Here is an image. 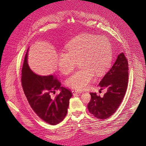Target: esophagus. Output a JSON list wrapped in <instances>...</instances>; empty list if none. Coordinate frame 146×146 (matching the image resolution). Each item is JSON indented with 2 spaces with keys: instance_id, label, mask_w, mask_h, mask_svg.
<instances>
[{
  "instance_id": "obj_1",
  "label": "esophagus",
  "mask_w": 146,
  "mask_h": 146,
  "mask_svg": "<svg viewBox=\"0 0 146 146\" xmlns=\"http://www.w3.org/2000/svg\"><path fill=\"white\" fill-rule=\"evenodd\" d=\"M72 93H73V95H76V94H81V93H82V92L78 91V90H73V91H72Z\"/></svg>"
}]
</instances>
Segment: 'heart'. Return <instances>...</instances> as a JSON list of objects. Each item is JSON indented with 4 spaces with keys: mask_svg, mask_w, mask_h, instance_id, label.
<instances>
[{
    "mask_svg": "<svg viewBox=\"0 0 146 146\" xmlns=\"http://www.w3.org/2000/svg\"><path fill=\"white\" fill-rule=\"evenodd\" d=\"M67 53L60 52L58 64L63 74L72 72L77 64L81 68L70 76L67 85L73 89H86L97 76L109 68L111 60V46L105 36L84 34L73 39L67 45Z\"/></svg>",
    "mask_w": 146,
    "mask_h": 146,
    "instance_id": "heart-1",
    "label": "heart"
}]
</instances>
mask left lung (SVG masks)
Here are the masks:
<instances>
[{
    "label": "left lung",
    "mask_w": 146,
    "mask_h": 146,
    "mask_svg": "<svg viewBox=\"0 0 146 146\" xmlns=\"http://www.w3.org/2000/svg\"><path fill=\"white\" fill-rule=\"evenodd\" d=\"M128 70L127 59L121 53L99 84L101 90H107L104 96H98L96 93H90L91 100L87 107L94 116L101 119H107L118 109L127 87Z\"/></svg>",
    "instance_id": "1"
}]
</instances>
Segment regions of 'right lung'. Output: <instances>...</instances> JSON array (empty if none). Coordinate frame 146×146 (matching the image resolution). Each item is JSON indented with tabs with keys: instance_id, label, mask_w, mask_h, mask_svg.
I'll list each match as a JSON object with an SVG mask.
<instances>
[{
	"instance_id": "add662e5",
	"label": "right lung",
	"mask_w": 146,
	"mask_h": 146,
	"mask_svg": "<svg viewBox=\"0 0 146 146\" xmlns=\"http://www.w3.org/2000/svg\"><path fill=\"white\" fill-rule=\"evenodd\" d=\"M28 51L22 70L21 82L29 104L40 118L51 125L62 121L67 113L71 91L63 87L54 75L40 76L30 69L27 62ZM60 90V93L53 99L50 93Z\"/></svg>"
}]
</instances>
